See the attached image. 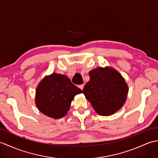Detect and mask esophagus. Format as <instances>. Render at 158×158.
Here are the masks:
<instances>
[{
    "label": "esophagus",
    "mask_w": 158,
    "mask_h": 158,
    "mask_svg": "<svg viewBox=\"0 0 158 158\" xmlns=\"http://www.w3.org/2000/svg\"><path fill=\"white\" fill-rule=\"evenodd\" d=\"M79 88L80 89H82V90H83V88H84V84H81V85H79Z\"/></svg>",
    "instance_id": "obj_1"
}]
</instances>
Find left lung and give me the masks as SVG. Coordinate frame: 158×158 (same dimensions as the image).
Returning <instances> with one entry per match:
<instances>
[{
  "label": "left lung",
  "mask_w": 158,
  "mask_h": 158,
  "mask_svg": "<svg viewBox=\"0 0 158 158\" xmlns=\"http://www.w3.org/2000/svg\"><path fill=\"white\" fill-rule=\"evenodd\" d=\"M89 81L83 93L100 115H111L123 106L128 86L122 75L110 66L98 67L89 72Z\"/></svg>",
  "instance_id": "obj_1"
}]
</instances>
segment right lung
I'll return each mask as SVG.
<instances>
[{
	"mask_svg": "<svg viewBox=\"0 0 158 158\" xmlns=\"http://www.w3.org/2000/svg\"><path fill=\"white\" fill-rule=\"evenodd\" d=\"M82 90L71 83L69 77L53 73L45 76L36 87L35 104L43 114L60 119L69 111L72 100Z\"/></svg>",
	"mask_w": 158,
	"mask_h": 158,
	"instance_id": "right-lung-1",
	"label": "right lung"
}]
</instances>
